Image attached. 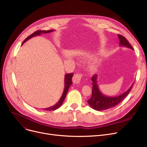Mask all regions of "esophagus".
<instances>
[{"label": "esophagus", "mask_w": 147, "mask_h": 147, "mask_svg": "<svg viewBox=\"0 0 147 147\" xmlns=\"http://www.w3.org/2000/svg\"><path fill=\"white\" fill-rule=\"evenodd\" d=\"M82 78V75L80 74H76L73 78V82L75 84H78L80 83L81 79Z\"/></svg>", "instance_id": "34e87169"}]
</instances>
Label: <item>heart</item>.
<instances>
[{
  "mask_svg": "<svg viewBox=\"0 0 147 147\" xmlns=\"http://www.w3.org/2000/svg\"><path fill=\"white\" fill-rule=\"evenodd\" d=\"M96 69V67L95 65H91L89 67V71L91 72H94Z\"/></svg>",
  "mask_w": 147,
  "mask_h": 147,
  "instance_id": "heart-1",
  "label": "heart"
}]
</instances>
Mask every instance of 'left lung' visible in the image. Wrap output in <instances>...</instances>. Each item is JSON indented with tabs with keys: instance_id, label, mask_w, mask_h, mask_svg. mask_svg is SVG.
Wrapping results in <instances>:
<instances>
[{
	"instance_id": "8db88e82",
	"label": "left lung",
	"mask_w": 147,
	"mask_h": 147,
	"mask_svg": "<svg viewBox=\"0 0 147 147\" xmlns=\"http://www.w3.org/2000/svg\"><path fill=\"white\" fill-rule=\"evenodd\" d=\"M118 36L120 40V46H125L126 48L134 50L132 46L130 45V44L128 42L125 37L120 34H118ZM97 80L98 76L96 74L92 76V95L91 98L88 101L89 105L92 109L97 111L109 109L118 105L127 96L134 84L133 83L132 85L130 87V88L126 92L119 96H109L104 95L100 91L98 88Z\"/></svg>"
}]
</instances>
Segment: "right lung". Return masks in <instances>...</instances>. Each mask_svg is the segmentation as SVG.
Returning <instances> with one entry per match:
<instances>
[{
  "label": "right lung",
  "instance_id": "add662e5",
  "mask_svg": "<svg viewBox=\"0 0 147 147\" xmlns=\"http://www.w3.org/2000/svg\"><path fill=\"white\" fill-rule=\"evenodd\" d=\"M53 31V30H48V31H46V30H38V31H36V32L33 33L32 34H31L28 37H27L24 40V41L23 42V43H22V45L23 43H25L26 41H27L28 39H30V38H31L33 37H34V36H38V35H40L41 34H43V33H49L50 32H52ZM73 76V73L67 74L65 75V77H64V84H65L64 89L63 93V94H62V96L60 98L59 101L55 105L50 107L49 108H46V109H44L45 110H47V111L55 110L58 109V108L60 107V106L62 104H63V102L64 100V99H65V98L67 95V92L68 91L69 88L73 84V82H72Z\"/></svg>",
  "mask_w": 147,
  "mask_h": 147
}]
</instances>
